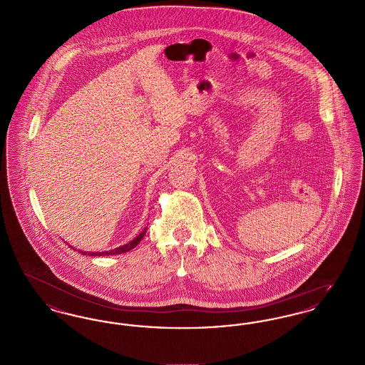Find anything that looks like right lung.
I'll use <instances>...</instances> for the list:
<instances>
[{
	"instance_id": "right-lung-1",
	"label": "right lung",
	"mask_w": 365,
	"mask_h": 365,
	"mask_svg": "<svg viewBox=\"0 0 365 365\" xmlns=\"http://www.w3.org/2000/svg\"><path fill=\"white\" fill-rule=\"evenodd\" d=\"M145 234H146V228L139 234L138 237L135 238V240H133L131 242L125 243L124 246H120V247H116V249H113V250H108V252H96V253H86V252H81V253H83V255H88V256H109V255H120V253H125V252H128V250H131V249H134L139 242H140V240L145 237Z\"/></svg>"
}]
</instances>
